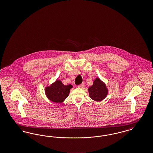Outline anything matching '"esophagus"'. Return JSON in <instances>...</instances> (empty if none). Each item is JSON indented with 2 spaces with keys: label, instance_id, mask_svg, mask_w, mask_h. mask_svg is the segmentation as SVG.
I'll list each match as a JSON object with an SVG mask.
<instances>
[{
  "label": "esophagus",
  "instance_id": "1",
  "mask_svg": "<svg viewBox=\"0 0 153 153\" xmlns=\"http://www.w3.org/2000/svg\"><path fill=\"white\" fill-rule=\"evenodd\" d=\"M84 83H82V84H81L80 85H78V87L81 88H82L84 87Z\"/></svg>",
  "mask_w": 153,
  "mask_h": 153
}]
</instances>
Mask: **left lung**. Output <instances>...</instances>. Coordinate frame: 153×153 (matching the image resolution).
<instances>
[{
	"mask_svg": "<svg viewBox=\"0 0 153 153\" xmlns=\"http://www.w3.org/2000/svg\"><path fill=\"white\" fill-rule=\"evenodd\" d=\"M89 97L94 100L100 102L107 95L108 89L104 82L99 78H96L93 85L88 88Z\"/></svg>",
	"mask_w": 153,
	"mask_h": 153,
	"instance_id": "1",
	"label": "left lung"
}]
</instances>
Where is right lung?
<instances>
[{
	"mask_svg": "<svg viewBox=\"0 0 153 153\" xmlns=\"http://www.w3.org/2000/svg\"><path fill=\"white\" fill-rule=\"evenodd\" d=\"M72 88V85L71 84L65 85L61 81L56 80L50 87L46 88L45 94L50 100L61 103L69 96Z\"/></svg>",
	"mask_w": 153,
	"mask_h": 153,
	"instance_id": "right-lung-1",
	"label": "right lung"
}]
</instances>
